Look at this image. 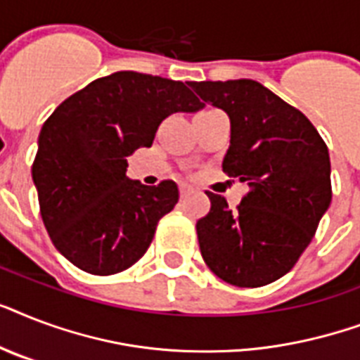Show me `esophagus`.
<instances>
[{"mask_svg": "<svg viewBox=\"0 0 360 360\" xmlns=\"http://www.w3.org/2000/svg\"><path fill=\"white\" fill-rule=\"evenodd\" d=\"M192 191H194V188H192V186L188 185V183H179V192H181V196H183V198L188 196V194H191Z\"/></svg>", "mask_w": 360, "mask_h": 360, "instance_id": "34e87169", "label": "esophagus"}]
</instances>
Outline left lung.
<instances>
[{"label":"left lung","instance_id":"8db88e82","mask_svg":"<svg viewBox=\"0 0 360 360\" xmlns=\"http://www.w3.org/2000/svg\"><path fill=\"white\" fill-rule=\"evenodd\" d=\"M191 87L228 114L231 134L222 169L250 186L236 211L207 192L211 211L196 224L203 262L228 284H271L290 273L329 209V149L307 115L259 82H191Z\"/></svg>","mask_w":360,"mask_h":360}]
</instances>
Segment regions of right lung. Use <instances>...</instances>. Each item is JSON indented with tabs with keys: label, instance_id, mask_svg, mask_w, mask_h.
<instances>
[{
	"label": "right lung",
	"instance_id": "obj_1",
	"mask_svg": "<svg viewBox=\"0 0 360 360\" xmlns=\"http://www.w3.org/2000/svg\"><path fill=\"white\" fill-rule=\"evenodd\" d=\"M202 108L183 82L120 70L53 110L31 175L48 236L72 265L106 276L146 254L179 191L174 181L146 186L129 179L127 157L151 147L168 115Z\"/></svg>",
	"mask_w": 360,
	"mask_h": 360
}]
</instances>
